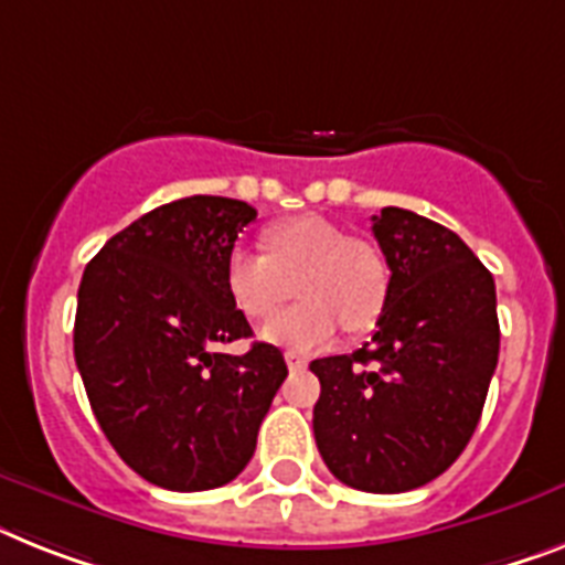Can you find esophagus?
<instances>
[{"instance_id": "1", "label": "esophagus", "mask_w": 565, "mask_h": 565, "mask_svg": "<svg viewBox=\"0 0 565 565\" xmlns=\"http://www.w3.org/2000/svg\"><path fill=\"white\" fill-rule=\"evenodd\" d=\"M286 363H288V370L297 372V370H306V363L309 361H306L302 355H297V352H286Z\"/></svg>"}]
</instances>
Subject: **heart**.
Returning a JSON list of instances; mask_svg holds the SVG:
<instances>
[{
  "label": "heart",
  "mask_w": 565,
  "mask_h": 565,
  "mask_svg": "<svg viewBox=\"0 0 565 565\" xmlns=\"http://www.w3.org/2000/svg\"><path fill=\"white\" fill-rule=\"evenodd\" d=\"M265 250L233 248L225 288L250 320L271 315L297 282L302 302L274 315L263 340L291 352H315L338 338L340 326L366 332L384 315L393 271L381 248L352 239L347 227L323 216H297L265 227Z\"/></svg>",
  "instance_id": "b5f03b06"
}]
</instances>
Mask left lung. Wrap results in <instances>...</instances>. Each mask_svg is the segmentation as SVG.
I'll return each instance as SVG.
<instances>
[{
  "mask_svg": "<svg viewBox=\"0 0 565 565\" xmlns=\"http://www.w3.org/2000/svg\"><path fill=\"white\" fill-rule=\"evenodd\" d=\"M393 282L372 343L311 361L315 439L349 488L401 493L441 477L468 447L500 358L491 271L413 210L372 216Z\"/></svg>",
  "mask_w": 565,
  "mask_h": 565,
  "instance_id": "8db88e82",
  "label": "left lung"
}]
</instances>
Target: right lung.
<instances>
[{
	"label": "right lung",
	"instance_id": "add662e5",
	"mask_svg": "<svg viewBox=\"0 0 565 565\" xmlns=\"http://www.w3.org/2000/svg\"><path fill=\"white\" fill-rule=\"evenodd\" d=\"M256 210L190 195L149 210L86 265L74 361L120 459L167 491H210L245 470L288 366L250 338L225 288V263Z\"/></svg>",
	"mask_w": 565,
	"mask_h": 565
}]
</instances>
